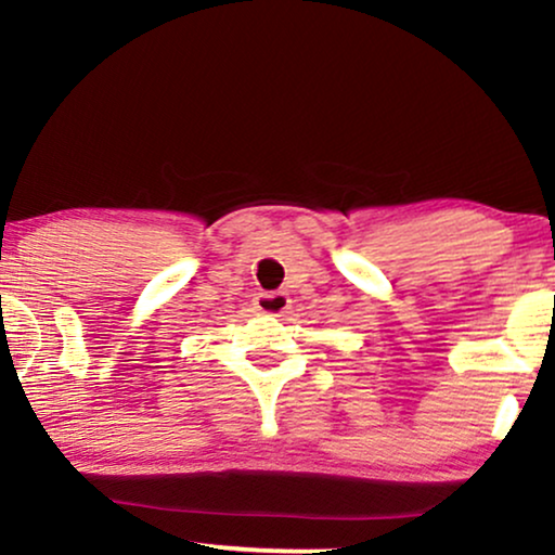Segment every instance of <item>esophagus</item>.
<instances>
[{"mask_svg": "<svg viewBox=\"0 0 555 555\" xmlns=\"http://www.w3.org/2000/svg\"><path fill=\"white\" fill-rule=\"evenodd\" d=\"M291 308V298L285 293H260L255 298V310L262 315H283Z\"/></svg>", "mask_w": 555, "mask_h": 555, "instance_id": "obj_1", "label": "esophagus"}]
</instances>
